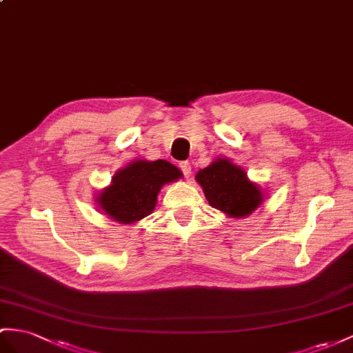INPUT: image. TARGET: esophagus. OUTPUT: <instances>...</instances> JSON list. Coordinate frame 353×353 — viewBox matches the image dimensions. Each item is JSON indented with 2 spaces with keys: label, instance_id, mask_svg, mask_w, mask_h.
Returning a JSON list of instances; mask_svg holds the SVG:
<instances>
[{
  "label": "esophagus",
  "instance_id": "1",
  "mask_svg": "<svg viewBox=\"0 0 353 353\" xmlns=\"http://www.w3.org/2000/svg\"><path fill=\"white\" fill-rule=\"evenodd\" d=\"M179 167H180V170H182V173L185 174V177L191 176V164H189L188 161H182V162H180Z\"/></svg>",
  "mask_w": 353,
  "mask_h": 353
}]
</instances>
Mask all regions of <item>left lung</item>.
Segmentation results:
<instances>
[{"label": "left lung", "instance_id": "left-lung-1", "mask_svg": "<svg viewBox=\"0 0 353 353\" xmlns=\"http://www.w3.org/2000/svg\"><path fill=\"white\" fill-rule=\"evenodd\" d=\"M195 179L203 186L209 204L231 218L248 216L263 203L261 189L249 182L245 171L228 159L214 161L198 171Z\"/></svg>", "mask_w": 353, "mask_h": 353}]
</instances>
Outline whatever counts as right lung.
<instances>
[{"label":"right lung","mask_w":353,"mask_h":353,"mask_svg":"<svg viewBox=\"0 0 353 353\" xmlns=\"http://www.w3.org/2000/svg\"><path fill=\"white\" fill-rule=\"evenodd\" d=\"M179 177L182 171L168 161H135L117 171L112 186L98 196V204L117 222H137L155 209L161 186Z\"/></svg>","instance_id":"obj_1"}]
</instances>
